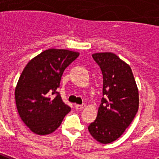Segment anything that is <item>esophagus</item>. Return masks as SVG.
I'll return each mask as SVG.
<instances>
[{"instance_id":"esophagus-1","label":"esophagus","mask_w":159,"mask_h":159,"mask_svg":"<svg viewBox=\"0 0 159 159\" xmlns=\"http://www.w3.org/2000/svg\"><path fill=\"white\" fill-rule=\"evenodd\" d=\"M84 107H85V104H82V105L76 104V105H75V108H76V109L80 110V109H82V108H84Z\"/></svg>"}]
</instances>
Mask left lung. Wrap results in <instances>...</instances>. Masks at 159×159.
I'll use <instances>...</instances> for the list:
<instances>
[{
    "instance_id": "obj_1",
    "label": "left lung",
    "mask_w": 159,
    "mask_h": 159,
    "mask_svg": "<svg viewBox=\"0 0 159 159\" xmlns=\"http://www.w3.org/2000/svg\"><path fill=\"white\" fill-rule=\"evenodd\" d=\"M92 57L103 75L104 97L88 130L98 142L108 144L123 135L138 112V88L129 65L116 54L94 53Z\"/></svg>"
}]
</instances>
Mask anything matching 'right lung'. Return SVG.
<instances>
[{
    "instance_id": "right-lung-1",
    "label": "right lung",
    "mask_w": 159,
    "mask_h": 159,
    "mask_svg": "<svg viewBox=\"0 0 159 159\" xmlns=\"http://www.w3.org/2000/svg\"><path fill=\"white\" fill-rule=\"evenodd\" d=\"M80 55L66 49H48L28 62L15 88V102L25 125L34 134L49 135L71 110L57 91L63 71Z\"/></svg>"
}]
</instances>
